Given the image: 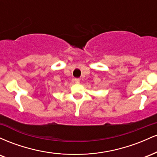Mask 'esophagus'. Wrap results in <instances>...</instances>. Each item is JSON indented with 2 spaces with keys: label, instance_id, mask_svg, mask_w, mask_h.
Returning a JSON list of instances; mask_svg holds the SVG:
<instances>
[{
  "label": "esophagus",
  "instance_id": "1",
  "mask_svg": "<svg viewBox=\"0 0 157 157\" xmlns=\"http://www.w3.org/2000/svg\"><path fill=\"white\" fill-rule=\"evenodd\" d=\"M75 83L77 84L80 83V79H75Z\"/></svg>",
  "mask_w": 157,
  "mask_h": 157
}]
</instances>
